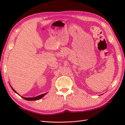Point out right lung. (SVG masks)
Instances as JSON below:
<instances>
[{
  "instance_id": "1",
  "label": "right lung",
  "mask_w": 125,
  "mask_h": 125,
  "mask_svg": "<svg viewBox=\"0 0 125 125\" xmlns=\"http://www.w3.org/2000/svg\"><path fill=\"white\" fill-rule=\"evenodd\" d=\"M10 87H11V88H12V89L13 90V91H14V92H15L16 94H18V93L16 92L15 90L13 89V87L10 86ZM47 94V93H45V94H41V95H38V96H36V97H30V98H27V97H22V96H20L22 98H23V99H25V100H39V99H40L41 98H42V97H43L45 95H46V94Z\"/></svg>"
}]
</instances>
